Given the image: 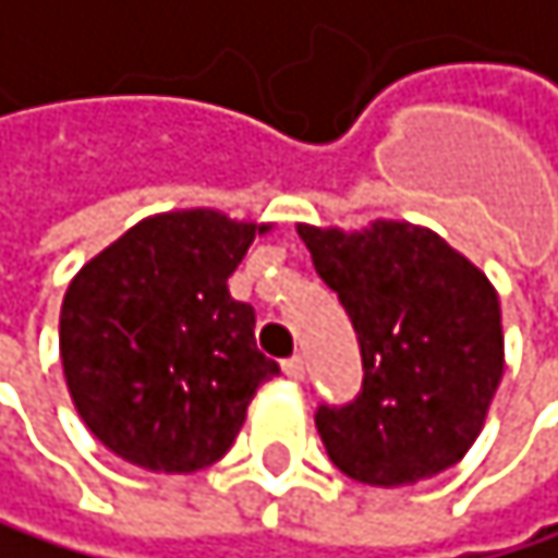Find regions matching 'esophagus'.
<instances>
[{"label":"esophagus","mask_w":558,"mask_h":558,"mask_svg":"<svg viewBox=\"0 0 558 558\" xmlns=\"http://www.w3.org/2000/svg\"><path fill=\"white\" fill-rule=\"evenodd\" d=\"M284 375H288L291 381H301V378H304V361H301L298 354L284 361Z\"/></svg>","instance_id":"34e87169"}]
</instances>
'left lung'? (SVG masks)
Wrapping results in <instances>:
<instances>
[{
    "mask_svg": "<svg viewBox=\"0 0 558 558\" xmlns=\"http://www.w3.org/2000/svg\"><path fill=\"white\" fill-rule=\"evenodd\" d=\"M298 233L344 304L364 364L361 395L314 415L328 459L348 478L381 488L462 462L506 372L492 281L409 220L361 230L298 223Z\"/></svg>",
    "mask_w": 558,
    "mask_h": 558,
    "instance_id": "8db88e82",
    "label": "left lung"
}]
</instances>
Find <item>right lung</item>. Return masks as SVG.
I'll list each match as a JSON object with an SVG mask.
<instances>
[{
  "mask_svg": "<svg viewBox=\"0 0 558 558\" xmlns=\"http://www.w3.org/2000/svg\"><path fill=\"white\" fill-rule=\"evenodd\" d=\"M274 223L210 207L143 217L70 281L59 357L86 428L146 472L227 456L257 388L281 375L254 341V307L227 277Z\"/></svg>",
  "mask_w": 558,
  "mask_h": 558,
  "instance_id": "1",
  "label": "right lung"
}]
</instances>
